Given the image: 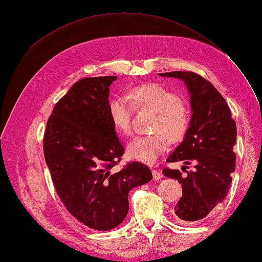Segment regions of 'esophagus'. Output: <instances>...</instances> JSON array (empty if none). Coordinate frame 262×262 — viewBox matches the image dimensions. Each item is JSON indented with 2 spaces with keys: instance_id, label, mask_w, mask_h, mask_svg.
<instances>
[{
  "instance_id": "obj_1",
  "label": "esophagus",
  "mask_w": 262,
  "mask_h": 262,
  "mask_svg": "<svg viewBox=\"0 0 262 262\" xmlns=\"http://www.w3.org/2000/svg\"><path fill=\"white\" fill-rule=\"evenodd\" d=\"M152 173H153V179L154 180H160L162 178V173L158 171V170H156V169H153Z\"/></svg>"
}]
</instances>
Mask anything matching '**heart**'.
<instances>
[{"mask_svg":"<svg viewBox=\"0 0 262 262\" xmlns=\"http://www.w3.org/2000/svg\"><path fill=\"white\" fill-rule=\"evenodd\" d=\"M149 108L156 112L150 130L144 136L134 138L126 146V154L134 161L154 164L169 147L171 142H179L189 129L191 113L179 100L178 95L157 83L143 84L130 90L128 97L118 95L109 100L108 114L115 129L121 134L131 133L133 109Z\"/></svg>","mask_w":262,"mask_h":262,"instance_id":"heart-1","label":"heart"}]
</instances>
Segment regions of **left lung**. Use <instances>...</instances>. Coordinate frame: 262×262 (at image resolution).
I'll return each mask as SVG.
<instances>
[{"label":"left lung","mask_w":262,"mask_h":262,"mask_svg":"<svg viewBox=\"0 0 262 262\" xmlns=\"http://www.w3.org/2000/svg\"><path fill=\"white\" fill-rule=\"evenodd\" d=\"M160 75L184 81L190 95L192 115L189 129L166 161L194 163L195 169L187 171L186 177L178 169L165 168L163 173L182 185L176 215L188 222L199 221L223 202L231 187L236 166V123L223 96L201 75L189 71Z\"/></svg>","instance_id":"left-lung-1"}]
</instances>
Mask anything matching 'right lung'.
Here are the masks:
<instances>
[{
  "instance_id": "right-lung-1",
  "label": "right lung",
  "mask_w": 262,
  "mask_h": 262,
  "mask_svg": "<svg viewBox=\"0 0 262 262\" xmlns=\"http://www.w3.org/2000/svg\"><path fill=\"white\" fill-rule=\"evenodd\" d=\"M117 76L84 77L55 104L43 136L45 160L68 211L96 231L120 225L128 195L153 178L132 162L119 171L124 148L108 114L109 86Z\"/></svg>"
}]
</instances>
